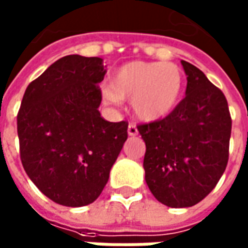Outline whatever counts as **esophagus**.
Instances as JSON below:
<instances>
[{
  "mask_svg": "<svg viewBox=\"0 0 248 248\" xmlns=\"http://www.w3.org/2000/svg\"><path fill=\"white\" fill-rule=\"evenodd\" d=\"M127 134H129L130 137H134V136H137L138 130H137V127H136V124H130L129 126H127Z\"/></svg>",
  "mask_w": 248,
  "mask_h": 248,
  "instance_id": "obj_1",
  "label": "esophagus"
}]
</instances>
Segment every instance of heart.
I'll list each match as a JSON object with an SVG mask.
<instances>
[{"instance_id": "b5f03b06", "label": "heart", "mask_w": 248, "mask_h": 248, "mask_svg": "<svg viewBox=\"0 0 248 248\" xmlns=\"http://www.w3.org/2000/svg\"><path fill=\"white\" fill-rule=\"evenodd\" d=\"M183 76L170 62L134 61L124 63L111 78L110 89L104 91L108 103L130 100L134 115L145 122L168 117L179 102Z\"/></svg>"}]
</instances>
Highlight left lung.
<instances>
[{"label": "left lung", "instance_id": "8db88e82", "mask_svg": "<svg viewBox=\"0 0 248 248\" xmlns=\"http://www.w3.org/2000/svg\"><path fill=\"white\" fill-rule=\"evenodd\" d=\"M186 96L175 110L137 129L146 146L145 181L168 208H188L215 188L228 163L231 121L224 93L198 67L182 61Z\"/></svg>", "mask_w": 248, "mask_h": 248}]
</instances>
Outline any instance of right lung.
I'll return each instance as SVG.
<instances>
[{"label": "right lung", "mask_w": 248, "mask_h": 248, "mask_svg": "<svg viewBox=\"0 0 248 248\" xmlns=\"http://www.w3.org/2000/svg\"><path fill=\"white\" fill-rule=\"evenodd\" d=\"M99 57L66 55L27 87L17 114L20 157L51 201L80 208L95 201L127 140V122L100 117L106 75Z\"/></svg>", "instance_id": "obj_1"}]
</instances>
